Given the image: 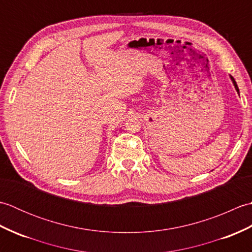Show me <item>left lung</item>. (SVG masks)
Segmentation results:
<instances>
[{"mask_svg": "<svg viewBox=\"0 0 252 252\" xmlns=\"http://www.w3.org/2000/svg\"><path fill=\"white\" fill-rule=\"evenodd\" d=\"M231 79H232V81H233V83H234V85H235V89H236V91L239 93V90H238V87H237V84H236V81H235L233 77H231Z\"/></svg>", "mask_w": 252, "mask_h": 252, "instance_id": "8db88e82", "label": "left lung"}]
</instances>
